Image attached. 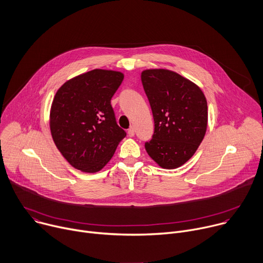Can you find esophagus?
<instances>
[{
    "mask_svg": "<svg viewBox=\"0 0 263 263\" xmlns=\"http://www.w3.org/2000/svg\"><path fill=\"white\" fill-rule=\"evenodd\" d=\"M134 134H135V130H134L133 127H131V128L128 130V135H129L130 137H133Z\"/></svg>",
    "mask_w": 263,
    "mask_h": 263,
    "instance_id": "1",
    "label": "esophagus"
}]
</instances>
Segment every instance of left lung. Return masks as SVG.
Returning <instances> with one entry per match:
<instances>
[{
    "mask_svg": "<svg viewBox=\"0 0 263 263\" xmlns=\"http://www.w3.org/2000/svg\"><path fill=\"white\" fill-rule=\"evenodd\" d=\"M141 83L154 117V134L145 148L163 169H176L197 151L208 127L202 90L169 69H146Z\"/></svg>",
    "mask_w": 263,
    "mask_h": 263,
    "instance_id": "obj_1",
    "label": "left lung"
}]
</instances>
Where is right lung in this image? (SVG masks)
<instances>
[{
	"instance_id": "1",
	"label": "right lung",
	"mask_w": 263,
	"mask_h": 263,
	"mask_svg": "<svg viewBox=\"0 0 263 263\" xmlns=\"http://www.w3.org/2000/svg\"><path fill=\"white\" fill-rule=\"evenodd\" d=\"M123 80L121 71L94 69L68 80L57 91L49 115L51 136L77 170L101 171L126 137L111 106Z\"/></svg>"
}]
</instances>
